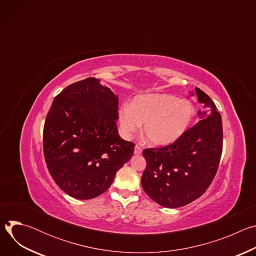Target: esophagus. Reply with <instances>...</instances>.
Masks as SVG:
<instances>
[{"label": "esophagus", "instance_id": "esophagus-1", "mask_svg": "<svg viewBox=\"0 0 256 256\" xmlns=\"http://www.w3.org/2000/svg\"><path fill=\"white\" fill-rule=\"evenodd\" d=\"M134 154H136V155L142 154V148L140 147V146H138V144L134 147Z\"/></svg>", "mask_w": 256, "mask_h": 256}]
</instances>
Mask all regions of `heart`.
Here are the masks:
<instances>
[{"instance_id": "heart-1", "label": "heart", "mask_w": 256, "mask_h": 256, "mask_svg": "<svg viewBox=\"0 0 256 256\" xmlns=\"http://www.w3.org/2000/svg\"><path fill=\"white\" fill-rule=\"evenodd\" d=\"M194 116V106L188 99L170 94L136 96L132 104L124 103L118 109L122 134L130 138L144 124V134L155 146L172 144L188 128Z\"/></svg>"}]
</instances>
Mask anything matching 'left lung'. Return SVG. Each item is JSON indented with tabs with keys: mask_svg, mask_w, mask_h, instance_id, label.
Here are the masks:
<instances>
[{
	"mask_svg": "<svg viewBox=\"0 0 256 256\" xmlns=\"http://www.w3.org/2000/svg\"><path fill=\"white\" fill-rule=\"evenodd\" d=\"M200 122L165 147L142 151L147 166L142 186L154 202L179 208L202 196L210 186L223 151L221 114L208 94L196 88Z\"/></svg>",
	"mask_w": 256,
	"mask_h": 256,
	"instance_id": "1",
	"label": "left lung"
}]
</instances>
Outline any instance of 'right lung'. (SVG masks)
<instances>
[{"label":"right lung","instance_id":"add662e5","mask_svg":"<svg viewBox=\"0 0 256 256\" xmlns=\"http://www.w3.org/2000/svg\"><path fill=\"white\" fill-rule=\"evenodd\" d=\"M118 98L87 78L52 101L44 128V154L58 186L78 200L94 198L112 186L132 156L134 144L118 132Z\"/></svg>","mask_w":256,"mask_h":256}]
</instances>
